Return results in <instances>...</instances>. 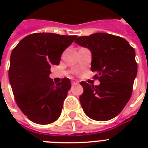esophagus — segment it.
I'll return each mask as SVG.
<instances>
[{"label":"esophagus","mask_w":148,"mask_h":148,"mask_svg":"<svg viewBox=\"0 0 148 148\" xmlns=\"http://www.w3.org/2000/svg\"><path fill=\"white\" fill-rule=\"evenodd\" d=\"M71 84L73 85H76V84H78L79 82L77 81V80H73V81H71Z\"/></svg>","instance_id":"1"}]
</instances>
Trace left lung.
Masks as SVG:
<instances>
[{
    "label": "left lung",
    "instance_id": "obj_1",
    "mask_svg": "<svg viewBox=\"0 0 148 148\" xmlns=\"http://www.w3.org/2000/svg\"><path fill=\"white\" fill-rule=\"evenodd\" d=\"M75 43L90 51L91 71L100 81L95 87L81 82L84 112L95 121L112 119L131 98L138 72L135 51L124 38L106 33L78 37Z\"/></svg>",
    "mask_w": 148,
    "mask_h": 148
}]
</instances>
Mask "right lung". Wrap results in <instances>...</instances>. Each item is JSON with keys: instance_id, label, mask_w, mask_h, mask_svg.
<instances>
[{"instance_id": "1", "label": "right lung", "mask_w": 148, "mask_h": 148, "mask_svg": "<svg viewBox=\"0 0 148 148\" xmlns=\"http://www.w3.org/2000/svg\"><path fill=\"white\" fill-rule=\"evenodd\" d=\"M76 38L34 33L23 38L11 52L8 75L15 101L34 123L48 124L60 117L71 84L68 78L55 84L50 69L59 64L63 51Z\"/></svg>"}]
</instances>
